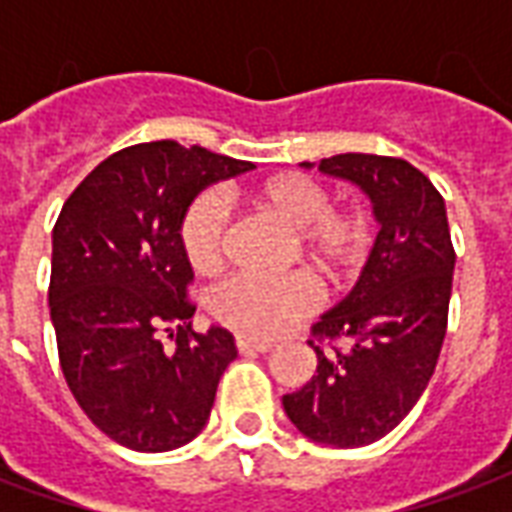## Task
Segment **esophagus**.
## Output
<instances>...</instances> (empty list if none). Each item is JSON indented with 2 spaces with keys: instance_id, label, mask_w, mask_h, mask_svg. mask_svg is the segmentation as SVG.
Here are the masks:
<instances>
[{
  "instance_id": "obj_1",
  "label": "esophagus",
  "mask_w": 512,
  "mask_h": 512,
  "mask_svg": "<svg viewBox=\"0 0 512 512\" xmlns=\"http://www.w3.org/2000/svg\"><path fill=\"white\" fill-rule=\"evenodd\" d=\"M238 351L241 354H268L274 345L266 343V340H249V337H238Z\"/></svg>"
}]
</instances>
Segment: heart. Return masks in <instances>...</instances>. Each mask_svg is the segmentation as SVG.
Segmentation results:
<instances>
[{"mask_svg": "<svg viewBox=\"0 0 512 512\" xmlns=\"http://www.w3.org/2000/svg\"><path fill=\"white\" fill-rule=\"evenodd\" d=\"M244 200L285 227L296 255L329 279L351 274L367 249V224L356 213L332 211L329 194L304 175H271L246 186ZM180 241L197 274L219 271L224 257V208L202 194L183 219ZM318 293L301 274L288 277H235L213 293L216 321L249 340H271L315 307Z\"/></svg>", "mask_w": 512, "mask_h": 512, "instance_id": "1", "label": "heart"}]
</instances>
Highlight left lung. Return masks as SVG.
Masks as SVG:
<instances>
[{
    "instance_id": "1",
    "label": "left lung",
    "mask_w": 512,
    "mask_h": 512,
    "mask_svg": "<svg viewBox=\"0 0 512 512\" xmlns=\"http://www.w3.org/2000/svg\"><path fill=\"white\" fill-rule=\"evenodd\" d=\"M318 172L365 194L378 235L351 293L312 326L318 337H345L348 351L326 356L310 340L315 376L282 406L310 441L365 447L403 422L436 370L455 252L441 194L403 158L340 153Z\"/></svg>"
}]
</instances>
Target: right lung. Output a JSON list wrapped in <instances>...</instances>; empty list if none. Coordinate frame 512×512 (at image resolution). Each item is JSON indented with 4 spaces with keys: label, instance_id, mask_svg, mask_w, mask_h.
Returning <instances> with one entry per match:
<instances>
[{
    "label": "right lung",
    "instance_id": "obj_1",
    "mask_svg": "<svg viewBox=\"0 0 512 512\" xmlns=\"http://www.w3.org/2000/svg\"><path fill=\"white\" fill-rule=\"evenodd\" d=\"M249 169L205 147L145 142L101 161L62 205L49 285L62 376L95 428L128 450L183 447L211 417L238 351L222 326L191 329L180 227L202 189ZM161 331L176 332L175 349Z\"/></svg>",
    "mask_w": 512,
    "mask_h": 512
}]
</instances>
